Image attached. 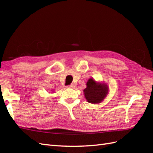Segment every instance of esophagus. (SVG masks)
Returning <instances> with one entry per match:
<instances>
[{
	"label": "esophagus",
	"mask_w": 153,
	"mask_h": 153,
	"mask_svg": "<svg viewBox=\"0 0 153 153\" xmlns=\"http://www.w3.org/2000/svg\"><path fill=\"white\" fill-rule=\"evenodd\" d=\"M75 87H76V86H75V85H74V84H71L70 85L68 86V88H71V89H74Z\"/></svg>",
	"instance_id": "34e87169"
}]
</instances>
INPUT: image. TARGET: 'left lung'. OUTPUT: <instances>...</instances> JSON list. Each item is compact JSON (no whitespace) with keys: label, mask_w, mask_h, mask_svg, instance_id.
Masks as SVG:
<instances>
[{"label":"left lung","mask_w":153,"mask_h":153,"mask_svg":"<svg viewBox=\"0 0 153 153\" xmlns=\"http://www.w3.org/2000/svg\"><path fill=\"white\" fill-rule=\"evenodd\" d=\"M83 94L87 101L91 104H99L105 99L109 92V87L106 83L97 82L91 77L86 83Z\"/></svg>","instance_id":"left-lung-1"}]
</instances>
